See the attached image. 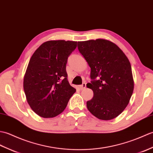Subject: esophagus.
<instances>
[{
  "label": "esophagus",
  "mask_w": 153,
  "mask_h": 153,
  "mask_svg": "<svg viewBox=\"0 0 153 153\" xmlns=\"http://www.w3.org/2000/svg\"><path fill=\"white\" fill-rule=\"evenodd\" d=\"M79 88H80V89L81 90H84V88H86V83H82V85H80V86H79Z\"/></svg>",
  "instance_id": "obj_1"
}]
</instances>
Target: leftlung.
Instances as JSON below:
<instances>
[{
	"label": "left lung",
	"mask_w": 153,
	"mask_h": 153,
	"mask_svg": "<svg viewBox=\"0 0 153 153\" xmlns=\"http://www.w3.org/2000/svg\"><path fill=\"white\" fill-rule=\"evenodd\" d=\"M78 49L91 68L86 86L94 97L88 111L100 120H109L123 113L134 91L131 67L128 57L114 43L105 39L78 42Z\"/></svg>",
	"instance_id": "8db88e82"
}]
</instances>
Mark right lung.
I'll list each match as a JSON object with an SVG mask.
<instances>
[{
    "mask_svg": "<svg viewBox=\"0 0 153 153\" xmlns=\"http://www.w3.org/2000/svg\"><path fill=\"white\" fill-rule=\"evenodd\" d=\"M77 42L49 40L36 49L23 80L26 99L31 109L43 118L62 113L76 91L67 80L66 65Z\"/></svg>",
    "mask_w": 153,
    "mask_h": 153,
    "instance_id": "1",
    "label": "right lung"
}]
</instances>
